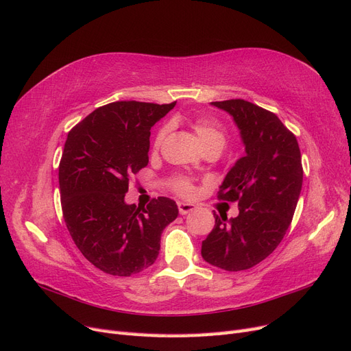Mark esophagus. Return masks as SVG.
I'll return each mask as SVG.
<instances>
[{"label": "esophagus", "mask_w": 351, "mask_h": 351, "mask_svg": "<svg viewBox=\"0 0 351 351\" xmlns=\"http://www.w3.org/2000/svg\"><path fill=\"white\" fill-rule=\"evenodd\" d=\"M196 209V205L193 204H187V202H178V212L182 215L189 214V212H192Z\"/></svg>", "instance_id": "esophagus-1"}]
</instances>
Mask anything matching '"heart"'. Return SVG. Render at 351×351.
<instances>
[{"instance_id": "heart-1", "label": "heart", "mask_w": 351, "mask_h": 351, "mask_svg": "<svg viewBox=\"0 0 351 351\" xmlns=\"http://www.w3.org/2000/svg\"><path fill=\"white\" fill-rule=\"evenodd\" d=\"M193 129L199 137V141L204 145L205 149H210V147H224L226 141H227V136L224 129L219 124H217L215 121H212L209 119H205V117H200V119H196L195 124H193ZM169 130V125H164L159 129L156 137H155V147H159L162 143V141L165 139V136ZM174 189L180 195H192L193 192V187L190 184L187 180L184 178H178L174 182Z\"/></svg>"}]
</instances>
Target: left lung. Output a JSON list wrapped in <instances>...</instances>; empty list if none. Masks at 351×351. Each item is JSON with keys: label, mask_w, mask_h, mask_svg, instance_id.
<instances>
[{"label": "left lung", "mask_w": 351, "mask_h": 351, "mask_svg": "<svg viewBox=\"0 0 351 351\" xmlns=\"http://www.w3.org/2000/svg\"><path fill=\"white\" fill-rule=\"evenodd\" d=\"M228 112L246 155L227 173L218 197L239 202V215H217L202 258L224 271L249 269L277 249L289 230L303 183L295 136L277 115L244 99L210 102Z\"/></svg>", "instance_id": "1"}]
</instances>
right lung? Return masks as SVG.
Here are the masks:
<instances>
[{"mask_svg":"<svg viewBox=\"0 0 351 351\" xmlns=\"http://www.w3.org/2000/svg\"><path fill=\"white\" fill-rule=\"evenodd\" d=\"M174 105L111 102L69 132L58 168L62 217L83 256L110 275L149 268L164 228L178 215L169 197L146 208L124 200L130 176L149 162L151 127Z\"/></svg>","mask_w":351,"mask_h":351,"instance_id":"right-lung-1","label":"right lung"}]
</instances>
